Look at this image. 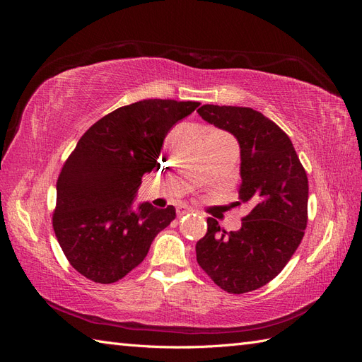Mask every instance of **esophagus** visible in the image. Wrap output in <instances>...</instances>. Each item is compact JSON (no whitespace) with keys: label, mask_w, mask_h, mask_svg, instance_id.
<instances>
[{"label":"esophagus","mask_w":362,"mask_h":362,"mask_svg":"<svg viewBox=\"0 0 362 362\" xmlns=\"http://www.w3.org/2000/svg\"><path fill=\"white\" fill-rule=\"evenodd\" d=\"M190 213H193V210H192V208H189V206H178V210H177V216L178 217H184V216H187Z\"/></svg>","instance_id":"obj_1"}]
</instances>
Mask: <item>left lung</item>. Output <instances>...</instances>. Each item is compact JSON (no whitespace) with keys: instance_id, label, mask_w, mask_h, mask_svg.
<instances>
[{"instance_id":"8db88e82","label":"left lung","mask_w":362,"mask_h":362,"mask_svg":"<svg viewBox=\"0 0 362 362\" xmlns=\"http://www.w3.org/2000/svg\"><path fill=\"white\" fill-rule=\"evenodd\" d=\"M199 116L234 134L242 156L237 205L249 214L226 233L213 217L196 243V259L216 286L242 294L278 276L299 247L308 222V177L290 137L249 107L202 105Z\"/></svg>"}]
</instances>
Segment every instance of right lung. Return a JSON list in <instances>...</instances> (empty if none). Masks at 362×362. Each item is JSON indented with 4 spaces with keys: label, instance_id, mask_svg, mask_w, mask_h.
Segmentation results:
<instances>
[{
    "label": "right lung",
    "instance_id": "obj_1",
    "mask_svg": "<svg viewBox=\"0 0 362 362\" xmlns=\"http://www.w3.org/2000/svg\"><path fill=\"white\" fill-rule=\"evenodd\" d=\"M199 103L144 100L95 122L64 161L57 180L52 228L69 264L93 282L122 279L145 259L175 208L133 199L154 168L169 129Z\"/></svg>",
    "mask_w": 362,
    "mask_h": 362
}]
</instances>
